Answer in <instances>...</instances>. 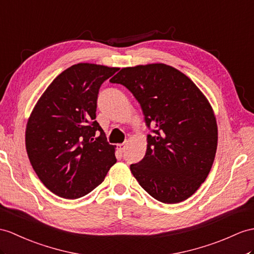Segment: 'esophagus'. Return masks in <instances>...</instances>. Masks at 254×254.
<instances>
[{
  "instance_id": "34e87169",
  "label": "esophagus",
  "mask_w": 254,
  "mask_h": 254,
  "mask_svg": "<svg viewBox=\"0 0 254 254\" xmlns=\"http://www.w3.org/2000/svg\"><path fill=\"white\" fill-rule=\"evenodd\" d=\"M125 147H126V143L117 144V150H119L121 153H123L124 151H125Z\"/></svg>"
}]
</instances>
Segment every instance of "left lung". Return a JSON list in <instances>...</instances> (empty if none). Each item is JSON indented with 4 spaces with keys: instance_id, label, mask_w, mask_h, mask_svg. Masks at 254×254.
<instances>
[{
    "instance_id": "obj_1",
    "label": "left lung",
    "mask_w": 254,
    "mask_h": 254,
    "mask_svg": "<svg viewBox=\"0 0 254 254\" xmlns=\"http://www.w3.org/2000/svg\"><path fill=\"white\" fill-rule=\"evenodd\" d=\"M132 92L145 116L146 152L130 170L148 194L164 203L181 202L205 182L218 146L211 104L193 80L165 64L123 69L110 79Z\"/></svg>"
}]
</instances>
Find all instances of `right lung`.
I'll return each mask as SVG.
<instances>
[{"instance_id": "1", "label": "right lung", "mask_w": 254, "mask_h": 254, "mask_svg": "<svg viewBox=\"0 0 254 254\" xmlns=\"http://www.w3.org/2000/svg\"><path fill=\"white\" fill-rule=\"evenodd\" d=\"M117 70L88 63L73 64L49 84L31 112L26 128L28 157L55 195L76 199L88 194L116 163V146L108 143L95 119L99 88Z\"/></svg>"}]
</instances>
